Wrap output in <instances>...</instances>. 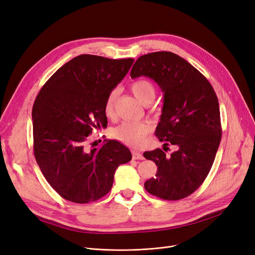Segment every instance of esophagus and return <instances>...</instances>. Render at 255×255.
Returning a JSON list of instances; mask_svg holds the SVG:
<instances>
[{"instance_id": "34e87169", "label": "esophagus", "mask_w": 255, "mask_h": 255, "mask_svg": "<svg viewBox=\"0 0 255 255\" xmlns=\"http://www.w3.org/2000/svg\"><path fill=\"white\" fill-rule=\"evenodd\" d=\"M132 158L134 160H142L143 159V156L140 152H137V151H132Z\"/></svg>"}]
</instances>
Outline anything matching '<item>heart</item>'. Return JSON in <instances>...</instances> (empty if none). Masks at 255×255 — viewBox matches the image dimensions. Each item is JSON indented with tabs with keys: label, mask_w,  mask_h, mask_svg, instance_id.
<instances>
[{
	"label": "heart",
	"mask_w": 255,
	"mask_h": 255,
	"mask_svg": "<svg viewBox=\"0 0 255 255\" xmlns=\"http://www.w3.org/2000/svg\"><path fill=\"white\" fill-rule=\"evenodd\" d=\"M130 89L135 97L143 104H150L156 96V88L149 79H136L130 85ZM119 92L117 89L111 91L104 102V114L107 118L115 116L116 102L118 99ZM151 131V125L148 122H133V121H125L113 130V136L127 145L140 146L146 135Z\"/></svg>",
	"instance_id": "b5f03b06"
}]
</instances>
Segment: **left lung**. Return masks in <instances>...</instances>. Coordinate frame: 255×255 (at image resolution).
Instances as JSON below:
<instances>
[{
	"label": "left lung",
	"mask_w": 255,
	"mask_h": 255,
	"mask_svg": "<svg viewBox=\"0 0 255 255\" xmlns=\"http://www.w3.org/2000/svg\"><path fill=\"white\" fill-rule=\"evenodd\" d=\"M130 75L148 76L161 88L164 101L155 134L160 141L177 146L170 156L161 149L143 153L157 165L156 176L144 188L165 200L185 198L204 183L221 140L216 93L196 68L170 51L139 57Z\"/></svg>",
	"instance_id": "1"
}]
</instances>
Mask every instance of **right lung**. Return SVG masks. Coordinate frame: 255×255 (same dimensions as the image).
Segmentation results:
<instances>
[{"mask_svg": "<svg viewBox=\"0 0 255 255\" xmlns=\"http://www.w3.org/2000/svg\"><path fill=\"white\" fill-rule=\"evenodd\" d=\"M134 60L80 55L59 68L39 91L33 119L34 155L63 198L88 204L110 192L115 171L132 155L117 140L89 149L94 128L106 127L104 102Z\"/></svg>", "mask_w": 255, "mask_h": 255, "instance_id": "1", "label": "right lung"}]
</instances>
